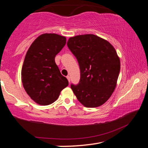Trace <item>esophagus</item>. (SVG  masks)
<instances>
[{
	"mask_svg": "<svg viewBox=\"0 0 148 148\" xmlns=\"http://www.w3.org/2000/svg\"><path fill=\"white\" fill-rule=\"evenodd\" d=\"M66 78H67V79H68V81L70 82H71V77H70V76H66Z\"/></svg>",
	"mask_w": 148,
	"mask_h": 148,
	"instance_id": "34e87169",
	"label": "esophagus"
}]
</instances>
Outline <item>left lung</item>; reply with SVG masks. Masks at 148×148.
Instances as JSON below:
<instances>
[{
	"mask_svg": "<svg viewBox=\"0 0 148 148\" xmlns=\"http://www.w3.org/2000/svg\"><path fill=\"white\" fill-rule=\"evenodd\" d=\"M67 46L80 69L78 85H71L74 95L87 108L101 106L117 85L121 64L116 49L109 42L91 34L71 37Z\"/></svg>",
	"mask_w": 148,
	"mask_h": 148,
	"instance_id": "8db88e82",
	"label": "left lung"
}]
</instances>
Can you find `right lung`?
Listing matches in <instances>:
<instances>
[{
	"instance_id": "obj_1",
	"label": "right lung",
	"mask_w": 148,
	"mask_h": 148,
	"mask_svg": "<svg viewBox=\"0 0 148 148\" xmlns=\"http://www.w3.org/2000/svg\"><path fill=\"white\" fill-rule=\"evenodd\" d=\"M65 36L45 33L34 40L27 51L21 69V82L27 95L36 103L51 104L58 99L69 82L55 62L66 44Z\"/></svg>"
}]
</instances>
